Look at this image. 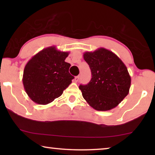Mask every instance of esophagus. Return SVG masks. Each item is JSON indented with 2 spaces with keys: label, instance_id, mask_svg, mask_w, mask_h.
<instances>
[{
  "label": "esophagus",
  "instance_id": "obj_1",
  "mask_svg": "<svg viewBox=\"0 0 155 155\" xmlns=\"http://www.w3.org/2000/svg\"><path fill=\"white\" fill-rule=\"evenodd\" d=\"M78 80H79V76H77V77H74V81L75 83H77Z\"/></svg>",
  "mask_w": 155,
  "mask_h": 155
}]
</instances>
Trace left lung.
<instances>
[{
	"mask_svg": "<svg viewBox=\"0 0 155 155\" xmlns=\"http://www.w3.org/2000/svg\"><path fill=\"white\" fill-rule=\"evenodd\" d=\"M83 58L91 72L90 83L79 86L83 98L97 111L115 108L129 92L131 78L127 66L116 54L104 48L85 52Z\"/></svg>",
	"mask_w": 155,
	"mask_h": 155,
	"instance_id": "obj_1",
	"label": "left lung"
}]
</instances>
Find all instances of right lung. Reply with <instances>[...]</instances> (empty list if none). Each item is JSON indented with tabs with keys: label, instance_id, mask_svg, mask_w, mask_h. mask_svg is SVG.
Returning a JSON list of instances; mask_svg holds the SVG:
<instances>
[{
	"label": "right lung",
	"instance_id": "1",
	"mask_svg": "<svg viewBox=\"0 0 155 155\" xmlns=\"http://www.w3.org/2000/svg\"><path fill=\"white\" fill-rule=\"evenodd\" d=\"M68 54L55 46L47 47L26 64L22 83L34 103L44 105L51 103L72 83L74 77L69 73L70 64L65 61Z\"/></svg>",
	"mask_w": 155,
	"mask_h": 155
}]
</instances>
